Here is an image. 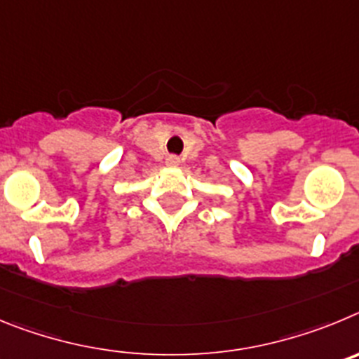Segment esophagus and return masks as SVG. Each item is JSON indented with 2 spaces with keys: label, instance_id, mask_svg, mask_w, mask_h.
Returning <instances> with one entry per match:
<instances>
[{
  "label": "esophagus",
  "instance_id": "esophagus-1",
  "mask_svg": "<svg viewBox=\"0 0 359 359\" xmlns=\"http://www.w3.org/2000/svg\"><path fill=\"white\" fill-rule=\"evenodd\" d=\"M180 164V159L179 157H175V156H170L166 159V166H170V168H177Z\"/></svg>",
  "mask_w": 359,
  "mask_h": 359
}]
</instances>
